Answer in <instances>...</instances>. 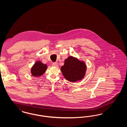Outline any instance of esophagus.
<instances>
[{
	"label": "esophagus",
	"mask_w": 127,
	"mask_h": 127,
	"mask_svg": "<svg viewBox=\"0 0 127 127\" xmlns=\"http://www.w3.org/2000/svg\"><path fill=\"white\" fill-rule=\"evenodd\" d=\"M53 66H58V63L57 62H53L52 64Z\"/></svg>",
	"instance_id": "1"
}]
</instances>
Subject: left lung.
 Masks as SVG:
<instances>
[{
    "instance_id": "obj_1",
    "label": "left lung",
    "mask_w": 127,
    "mask_h": 127,
    "mask_svg": "<svg viewBox=\"0 0 127 127\" xmlns=\"http://www.w3.org/2000/svg\"><path fill=\"white\" fill-rule=\"evenodd\" d=\"M86 68L84 62L70 56L65 61L64 65L61 66V70L66 80L74 82L84 78Z\"/></svg>"
}]
</instances>
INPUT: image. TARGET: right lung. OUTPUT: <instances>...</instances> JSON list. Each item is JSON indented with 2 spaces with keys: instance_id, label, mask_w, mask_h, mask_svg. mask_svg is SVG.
Segmentation results:
<instances>
[{
  "instance_id": "right-lung-1",
  "label": "right lung",
  "mask_w": 127,
  "mask_h": 127,
  "mask_svg": "<svg viewBox=\"0 0 127 127\" xmlns=\"http://www.w3.org/2000/svg\"><path fill=\"white\" fill-rule=\"evenodd\" d=\"M47 68V65L43 64L40 61H37L32 67L31 72L33 76H40L46 71Z\"/></svg>"
}]
</instances>
